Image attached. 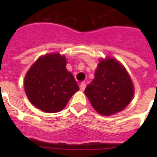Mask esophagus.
<instances>
[{"label":"esophagus","mask_w":157,"mask_h":157,"mask_svg":"<svg viewBox=\"0 0 157 157\" xmlns=\"http://www.w3.org/2000/svg\"><path fill=\"white\" fill-rule=\"evenodd\" d=\"M86 82H82L81 84H80V90H81L82 91H83L84 90L86 89Z\"/></svg>","instance_id":"esophagus-1"}]
</instances>
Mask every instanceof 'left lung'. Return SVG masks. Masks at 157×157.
<instances>
[{
  "instance_id": "8db88e82",
  "label": "left lung",
  "mask_w": 157,
  "mask_h": 157,
  "mask_svg": "<svg viewBox=\"0 0 157 157\" xmlns=\"http://www.w3.org/2000/svg\"><path fill=\"white\" fill-rule=\"evenodd\" d=\"M98 113L110 116L125 109L134 96V86L126 69L114 59H101L95 78L85 90Z\"/></svg>"
}]
</instances>
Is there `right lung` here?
<instances>
[{"label":"right lung","mask_w":157,"mask_h":157,"mask_svg":"<svg viewBox=\"0 0 157 157\" xmlns=\"http://www.w3.org/2000/svg\"><path fill=\"white\" fill-rule=\"evenodd\" d=\"M64 56L52 53L41 56L30 67L24 79L29 101L45 112H58L79 90L74 76L66 69Z\"/></svg>","instance_id":"add662e5"}]
</instances>
